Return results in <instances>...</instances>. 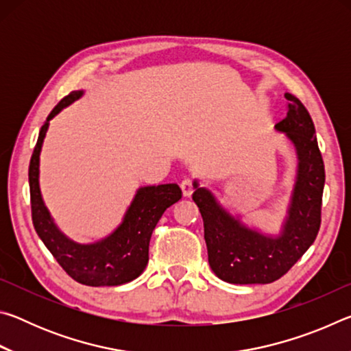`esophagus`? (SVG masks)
Segmentation results:
<instances>
[{
	"instance_id": "34e87169",
	"label": "esophagus",
	"mask_w": 351,
	"mask_h": 351,
	"mask_svg": "<svg viewBox=\"0 0 351 351\" xmlns=\"http://www.w3.org/2000/svg\"><path fill=\"white\" fill-rule=\"evenodd\" d=\"M180 186H181L184 197H190V195L193 193V181L192 180H187V178H186V180L181 181Z\"/></svg>"
}]
</instances>
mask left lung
Listing matches in <instances>:
<instances>
[{
    "mask_svg": "<svg viewBox=\"0 0 351 351\" xmlns=\"http://www.w3.org/2000/svg\"><path fill=\"white\" fill-rule=\"evenodd\" d=\"M285 97L288 100L287 116L276 128L293 141L299 170L282 235L272 239L246 228L217 203L209 190L195 182L197 190L192 198L203 217L209 265L224 282L251 285L278 280L306 252L319 232L324 159L310 112L293 94H285Z\"/></svg>",
    "mask_w": 351,
    "mask_h": 351,
    "instance_id": "1",
    "label": "left lung"
}]
</instances>
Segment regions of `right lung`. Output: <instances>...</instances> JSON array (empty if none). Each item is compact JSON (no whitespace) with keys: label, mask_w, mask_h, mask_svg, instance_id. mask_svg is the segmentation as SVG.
I'll list each match as a JSON object with an SVG mask.
<instances>
[{"label":"right lung","mask_w":351,"mask_h":351,"mask_svg":"<svg viewBox=\"0 0 351 351\" xmlns=\"http://www.w3.org/2000/svg\"><path fill=\"white\" fill-rule=\"evenodd\" d=\"M82 96L80 91L69 93L56 105L40 130L37 145L29 164V189H31L32 223L41 241L54 255L57 263L75 282L88 287H116L139 277L148 263V245L154 228L162 213L181 199L178 184L142 187L138 190L123 223L108 239L94 245H77L68 240L56 228L49 212L41 199L38 186V162L41 144L49 127V121L62 108Z\"/></svg>","instance_id":"1"}]
</instances>
